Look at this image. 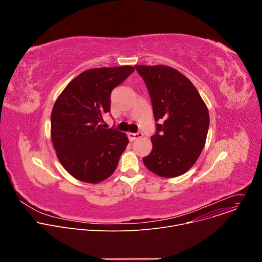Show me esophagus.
<instances>
[{
	"label": "esophagus",
	"mask_w": 262,
	"mask_h": 262,
	"mask_svg": "<svg viewBox=\"0 0 262 262\" xmlns=\"http://www.w3.org/2000/svg\"><path fill=\"white\" fill-rule=\"evenodd\" d=\"M127 136H128V139H129L130 141H135V140H138V139L142 138V137H143V134H142V133H137V134L128 133Z\"/></svg>",
	"instance_id": "1"
}]
</instances>
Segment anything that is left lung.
<instances>
[{"label":"left lung","instance_id":"left-lung-1","mask_svg":"<svg viewBox=\"0 0 262 262\" xmlns=\"http://www.w3.org/2000/svg\"><path fill=\"white\" fill-rule=\"evenodd\" d=\"M152 102L157 134L143 163L152 173L177 177L189 171L204 148L209 127L208 108L192 82L166 65H135Z\"/></svg>","mask_w":262,"mask_h":262}]
</instances>
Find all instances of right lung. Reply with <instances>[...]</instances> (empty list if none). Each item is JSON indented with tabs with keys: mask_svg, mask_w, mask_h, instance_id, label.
Wrapping results in <instances>:
<instances>
[{
	"mask_svg": "<svg viewBox=\"0 0 262 262\" xmlns=\"http://www.w3.org/2000/svg\"><path fill=\"white\" fill-rule=\"evenodd\" d=\"M135 68H92L74 78L58 96L51 115V138L58 160L76 179L98 183L117 168L128 144L126 134L103 128L111 92Z\"/></svg>",
	"mask_w": 262,
	"mask_h": 262,
	"instance_id": "right-lung-1",
	"label": "right lung"
}]
</instances>
